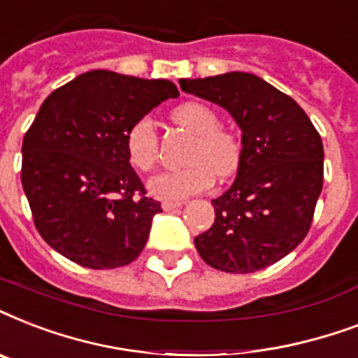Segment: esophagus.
Returning <instances> with one entry per match:
<instances>
[{
    "label": "esophagus",
    "mask_w": 358,
    "mask_h": 358,
    "mask_svg": "<svg viewBox=\"0 0 358 358\" xmlns=\"http://www.w3.org/2000/svg\"><path fill=\"white\" fill-rule=\"evenodd\" d=\"M182 204H184V202H163L162 208L165 212H171V210H176V208H180Z\"/></svg>",
    "instance_id": "esophagus-1"
}]
</instances>
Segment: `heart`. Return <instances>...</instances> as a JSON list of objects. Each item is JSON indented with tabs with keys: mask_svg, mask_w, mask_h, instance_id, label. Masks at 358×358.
Masks as SVG:
<instances>
[{
	"mask_svg": "<svg viewBox=\"0 0 358 358\" xmlns=\"http://www.w3.org/2000/svg\"><path fill=\"white\" fill-rule=\"evenodd\" d=\"M173 120L196 135L189 156V165L163 171L148 180V191L156 199L180 202L208 189L213 178H229L236 173L241 157V146L236 135L219 128V117L212 108L201 102H185L173 111ZM156 124L148 117L137 120L126 135L129 163L143 173L154 169L157 162Z\"/></svg>",
	"mask_w": 358,
	"mask_h": 358,
	"instance_id": "obj_1",
	"label": "heart"
}]
</instances>
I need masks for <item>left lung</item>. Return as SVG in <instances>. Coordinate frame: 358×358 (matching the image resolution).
Returning a JSON list of instances; mask_svg holds the SVG:
<instances>
[{
	"label": "left lung",
	"instance_id": "obj_1",
	"mask_svg": "<svg viewBox=\"0 0 358 358\" xmlns=\"http://www.w3.org/2000/svg\"><path fill=\"white\" fill-rule=\"evenodd\" d=\"M227 109L241 129L234 184L213 199L215 221L195 238L208 266L255 273L289 255L310 229L323 187V143L294 98L249 72L180 80Z\"/></svg>",
	"mask_w": 358,
	"mask_h": 358
}]
</instances>
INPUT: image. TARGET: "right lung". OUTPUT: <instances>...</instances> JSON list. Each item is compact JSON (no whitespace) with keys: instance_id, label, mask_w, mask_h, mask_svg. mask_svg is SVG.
I'll return each instance as SVG.
<instances>
[{"instance_id":"add662e5","label":"right lung","mask_w":358,"mask_h":358,"mask_svg":"<svg viewBox=\"0 0 358 358\" xmlns=\"http://www.w3.org/2000/svg\"><path fill=\"white\" fill-rule=\"evenodd\" d=\"M176 96L169 80L91 70L44 100L22 145V185L36 230L59 255L91 269H113L145 249L162 204L143 196L126 135Z\"/></svg>"}]
</instances>
